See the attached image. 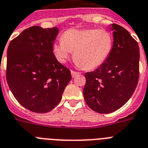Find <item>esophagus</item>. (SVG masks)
Wrapping results in <instances>:
<instances>
[{
  "label": "esophagus",
  "instance_id": "obj_1",
  "mask_svg": "<svg viewBox=\"0 0 148 148\" xmlns=\"http://www.w3.org/2000/svg\"><path fill=\"white\" fill-rule=\"evenodd\" d=\"M80 74L79 72H76V71H71V76L72 77H76L77 75H78Z\"/></svg>",
  "mask_w": 148,
  "mask_h": 148
}]
</instances>
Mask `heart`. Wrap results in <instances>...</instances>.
<instances>
[{"label":"heart","mask_w":148,"mask_h":148,"mask_svg":"<svg viewBox=\"0 0 148 148\" xmlns=\"http://www.w3.org/2000/svg\"><path fill=\"white\" fill-rule=\"evenodd\" d=\"M61 39L53 46L56 58L64 63L74 51L77 64L86 69H94L103 64L113 47L112 35L104 29H69Z\"/></svg>","instance_id":"obj_1"}]
</instances>
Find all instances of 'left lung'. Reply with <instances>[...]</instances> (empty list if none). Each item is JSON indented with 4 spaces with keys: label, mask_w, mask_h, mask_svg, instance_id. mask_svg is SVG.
<instances>
[{
    "label": "left lung",
    "mask_w": 148,
    "mask_h": 148,
    "mask_svg": "<svg viewBox=\"0 0 148 148\" xmlns=\"http://www.w3.org/2000/svg\"><path fill=\"white\" fill-rule=\"evenodd\" d=\"M113 47L106 61L95 71L85 74L83 93L88 107L109 114L127 102L138 85L140 51L138 42L118 24L110 25Z\"/></svg>",
    "instance_id": "8db88e82"
}]
</instances>
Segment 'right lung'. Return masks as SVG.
<instances>
[{"instance_id": "1", "label": "right lung", "mask_w": 148, "mask_h": 148, "mask_svg": "<svg viewBox=\"0 0 148 148\" xmlns=\"http://www.w3.org/2000/svg\"><path fill=\"white\" fill-rule=\"evenodd\" d=\"M58 32V27H31L8 46V86L16 100L33 112L47 113L55 108L71 80L70 70L53 53Z\"/></svg>"}]
</instances>
